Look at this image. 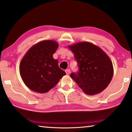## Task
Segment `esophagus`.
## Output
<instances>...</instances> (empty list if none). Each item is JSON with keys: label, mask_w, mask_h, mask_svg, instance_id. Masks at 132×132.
<instances>
[{"label": "esophagus", "mask_w": 132, "mask_h": 132, "mask_svg": "<svg viewBox=\"0 0 132 132\" xmlns=\"http://www.w3.org/2000/svg\"><path fill=\"white\" fill-rule=\"evenodd\" d=\"M66 75H70V69H67V70H66Z\"/></svg>", "instance_id": "34e87169"}]
</instances>
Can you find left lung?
Here are the masks:
<instances>
[{"label": "left lung", "instance_id": "obj_1", "mask_svg": "<svg viewBox=\"0 0 132 132\" xmlns=\"http://www.w3.org/2000/svg\"><path fill=\"white\" fill-rule=\"evenodd\" d=\"M68 48L74 54L79 70L70 77L86 94H99L112 80L113 68L110 58L99 46L89 42H79Z\"/></svg>", "mask_w": 132, "mask_h": 132}]
</instances>
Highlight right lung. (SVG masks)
I'll return each instance as SVG.
<instances>
[{"label":"right lung","mask_w":132,"mask_h":132,"mask_svg":"<svg viewBox=\"0 0 132 132\" xmlns=\"http://www.w3.org/2000/svg\"><path fill=\"white\" fill-rule=\"evenodd\" d=\"M59 44L44 40L35 44L24 56L20 64V73L28 88L38 93H46L54 87L65 71L59 68L53 57Z\"/></svg>","instance_id":"right-lung-1"}]
</instances>
